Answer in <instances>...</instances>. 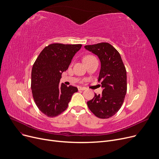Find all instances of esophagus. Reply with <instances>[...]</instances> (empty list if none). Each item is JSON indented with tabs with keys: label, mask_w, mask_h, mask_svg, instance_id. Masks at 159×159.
I'll list each match as a JSON object with an SVG mask.
<instances>
[{
	"label": "esophagus",
	"mask_w": 159,
	"mask_h": 159,
	"mask_svg": "<svg viewBox=\"0 0 159 159\" xmlns=\"http://www.w3.org/2000/svg\"><path fill=\"white\" fill-rule=\"evenodd\" d=\"M78 89H79V90H82V91H83V90H85V89H86V88H85V87H81V86H79V87L78 88Z\"/></svg>",
	"instance_id": "esophagus-1"
}]
</instances>
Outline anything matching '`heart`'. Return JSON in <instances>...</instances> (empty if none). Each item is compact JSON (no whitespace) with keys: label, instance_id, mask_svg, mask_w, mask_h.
Returning a JSON list of instances; mask_svg holds the SVG:
<instances>
[{"label":"heart","instance_id":"heart-1","mask_svg":"<svg viewBox=\"0 0 159 159\" xmlns=\"http://www.w3.org/2000/svg\"><path fill=\"white\" fill-rule=\"evenodd\" d=\"M94 58H95V57H94L93 56H91V55H88V56H87V57H85L84 60H85V61H87V60H90V59H94Z\"/></svg>","mask_w":159,"mask_h":159}]
</instances>
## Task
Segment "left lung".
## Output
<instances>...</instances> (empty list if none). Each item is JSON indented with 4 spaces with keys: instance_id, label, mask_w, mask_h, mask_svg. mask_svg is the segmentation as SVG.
<instances>
[{
    "instance_id": "obj_1",
    "label": "left lung",
    "mask_w": 159,
    "mask_h": 159,
    "mask_svg": "<svg viewBox=\"0 0 159 159\" xmlns=\"http://www.w3.org/2000/svg\"><path fill=\"white\" fill-rule=\"evenodd\" d=\"M84 48L97 55L101 61L98 81L103 88L101 95H97L87 102L89 109L101 119H108L121 107L127 91L126 70L120 55L109 43L87 45Z\"/></svg>"
}]
</instances>
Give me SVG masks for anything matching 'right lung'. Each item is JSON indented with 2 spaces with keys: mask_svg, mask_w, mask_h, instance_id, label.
Here are the masks:
<instances>
[{
  "mask_svg": "<svg viewBox=\"0 0 159 159\" xmlns=\"http://www.w3.org/2000/svg\"><path fill=\"white\" fill-rule=\"evenodd\" d=\"M81 44H52L44 48L31 71V91L40 111L54 117L66 110L77 88L60 84L62 73L68 69Z\"/></svg>",
  "mask_w": 159,
  "mask_h": 159,
  "instance_id": "right-lung-1",
  "label": "right lung"
}]
</instances>
